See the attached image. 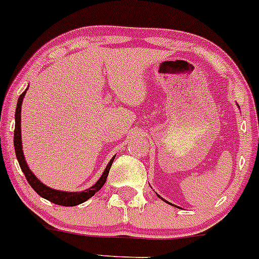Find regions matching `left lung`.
Instances as JSON below:
<instances>
[{"label": "left lung", "instance_id": "left-lung-1", "mask_svg": "<svg viewBox=\"0 0 259 259\" xmlns=\"http://www.w3.org/2000/svg\"><path fill=\"white\" fill-rule=\"evenodd\" d=\"M163 200H164V199H163ZM164 201H166V200H164ZM166 203H168V201H166Z\"/></svg>", "mask_w": 259, "mask_h": 259}]
</instances>
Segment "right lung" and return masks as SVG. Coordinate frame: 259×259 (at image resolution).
<instances>
[{
  "label": "right lung",
  "instance_id": "right-lung-1",
  "mask_svg": "<svg viewBox=\"0 0 259 259\" xmlns=\"http://www.w3.org/2000/svg\"><path fill=\"white\" fill-rule=\"evenodd\" d=\"M28 90V88H27ZM27 90L19 96L18 103H17V109H16V127H14V151H16L17 160L19 162V166H21L22 171H23L25 178H27L28 183L30 184V187L40 195L41 198L47 199V200L51 201L54 204H58V205L62 206H75L78 205V204L83 203L90 199L91 197L96 194L102 187L106 183L108 173H109L110 167H112L113 161H114V157L109 161V163L107 164L106 169H104L103 175L101 176V178L97 181V183L95 186H92L91 188H88L83 192H62V190H56L50 188V187H47L45 184H42L38 178L35 177V175L30 171L29 167H28L27 162H25L23 150H22V136H21V109H22V102H23V98L25 96V92Z\"/></svg>",
  "mask_w": 259,
  "mask_h": 259
}]
</instances>
